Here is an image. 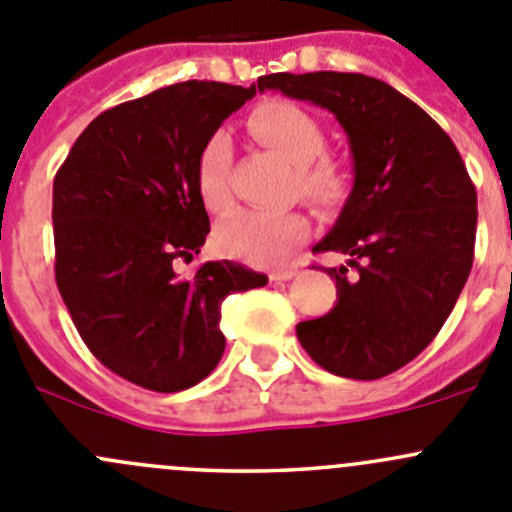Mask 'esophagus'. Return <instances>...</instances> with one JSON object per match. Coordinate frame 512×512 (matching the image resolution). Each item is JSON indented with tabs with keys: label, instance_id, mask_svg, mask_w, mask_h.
<instances>
[{
	"label": "esophagus",
	"instance_id": "1",
	"mask_svg": "<svg viewBox=\"0 0 512 512\" xmlns=\"http://www.w3.org/2000/svg\"><path fill=\"white\" fill-rule=\"evenodd\" d=\"M294 275H297V270H275V272H270V280L272 282H287V280H292Z\"/></svg>",
	"mask_w": 512,
	"mask_h": 512
}]
</instances>
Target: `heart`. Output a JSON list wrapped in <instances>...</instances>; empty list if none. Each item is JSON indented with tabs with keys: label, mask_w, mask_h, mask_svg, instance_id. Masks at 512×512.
I'll return each instance as SVG.
<instances>
[{
	"label": "heart",
	"mask_w": 512,
	"mask_h": 512,
	"mask_svg": "<svg viewBox=\"0 0 512 512\" xmlns=\"http://www.w3.org/2000/svg\"><path fill=\"white\" fill-rule=\"evenodd\" d=\"M252 136L294 165V185L304 200L317 208H332L347 195V175L334 160L324 158L322 126L302 106L289 101L260 103L247 118ZM230 146L215 133L195 160V190L208 213L230 208L227 188ZM309 237V220L297 210H237L215 227V247L227 257L272 265L285 260Z\"/></svg>",
	"instance_id": "obj_1"
}]
</instances>
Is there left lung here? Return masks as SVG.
<instances>
[{"instance_id":"left-lung-1","label":"left lung","mask_w":512,"mask_h":512,"mask_svg":"<svg viewBox=\"0 0 512 512\" xmlns=\"http://www.w3.org/2000/svg\"><path fill=\"white\" fill-rule=\"evenodd\" d=\"M275 89L337 116L349 138L354 188L312 252H339L324 267L337 302L297 324V339L329 374L371 381L416 359L466 285L476 247L478 198L461 153L411 98L364 74H270Z\"/></svg>"}]
</instances>
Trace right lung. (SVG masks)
I'll return each instance as SVG.
<instances>
[{
  "label": "right lung",
  "instance_id": "add662e5",
  "mask_svg": "<svg viewBox=\"0 0 512 512\" xmlns=\"http://www.w3.org/2000/svg\"><path fill=\"white\" fill-rule=\"evenodd\" d=\"M255 86L183 81L113 106L76 138L54 178L56 285L91 354L143 389L203 381L225 352L220 307L267 277L237 262L178 275L205 245L200 148Z\"/></svg>",
  "mask_w": 512,
  "mask_h": 512
}]
</instances>
